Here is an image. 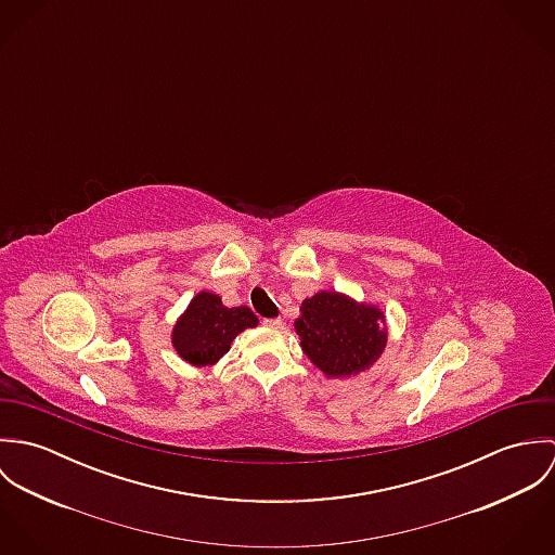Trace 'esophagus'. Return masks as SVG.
<instances>
[{"mask_svg":"<svg viewBox=\"0 0 555 555\" xmlns=\"http://www.w3.org/2000/svg\"><path fill=\"white\" fill-rule=\"evenodd\" d=\"M264 324L271 326V328H284L286 320L284 318H269V320H264Z\"/></svg>","mask_w":555,"mask_h":555,"instance_id":"obj_1","label":"esophagus"}]
</instances>
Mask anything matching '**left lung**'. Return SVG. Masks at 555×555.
<instances>
[{
  "label": "left lung",
  "mask_w": 555,
  "mask_h": 555,
  "mask_svg": "<svg viewBox=\"0 0 555 555\" xmlns=\"http://www.w3.org/2000/svg\"><path fill=\"white\" fill-rule=\"evenodd\" d=\"M295 331L312 365L337 380L370 370L389 344V322L380 306L337 291H318L304 299Z\"/></svg>",
  "instance_id": "1"
}]
</instances>
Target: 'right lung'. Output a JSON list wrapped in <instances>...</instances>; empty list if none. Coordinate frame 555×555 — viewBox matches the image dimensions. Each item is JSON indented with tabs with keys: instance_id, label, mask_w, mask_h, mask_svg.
<instances>
[{
	"instance_id": "1",
	"label": "right lung",
	"mask_w": 555,
	"mask_h": 555,
	"mask_svg": "<svg viewBox=\"0 0 555 555\" xmlns=\"http://www.w3.org/2000/svg\"><path fill=\"white\" fill-rule=\"evenodd\" d=\"M254 326L258 318L249 308H227L220 295L201 291L175 320L170 346L188 365L211 367L231 350L238 333Z\"/></svg>"
}]
</instances>
